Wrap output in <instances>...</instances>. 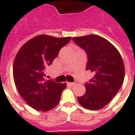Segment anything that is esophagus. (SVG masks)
Here are the masks:
<instances>
[{
  "mask_svg": "<svg viewBox=\"0 0 135 135\" xmlns=\"http://www.w3.org/2000/svg\"><path fill=\"white\" fill-rule=\"evenodd\" d=\"M68 85H71V86H73V85H75V83H67Z\"/></svg>",
  "mask_w": 135,
  "mask_h": 135,
  "instance_id": "34e87169",
  "label": "esophagus"
}]
</instances>
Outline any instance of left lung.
I'll use <instances>...</instances> for the list:
<instances>
[{"instance_id":"left-lung-1","label":"left lung","mask_w":135,"mask_h":135,"mask_svg":"<svg viewBox=\"0 0 135 135\" xmlns=\"http://www.w3.org/2000/svg\"><path fill=\"white\" fill-rule=\"evenodd\" d=\"M72 39L85 51L86 70L94 74L90 82L85 84V94L77 97V100L88 110L102 109L112 100L123 85L125 74L121 55L110 41L97 35Z\"/></svg>"}]
</instances>
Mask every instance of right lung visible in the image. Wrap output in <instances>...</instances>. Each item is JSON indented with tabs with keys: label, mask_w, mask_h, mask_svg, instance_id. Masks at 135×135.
I'll return each mask as SVG.
<instances>
[{
	"label": "right lung",
	"mask_w": 135,
	"mask_h": 135,
	"mask_svg": "<svg viewBox=\"0 0 135 135\" xmlns=\"http://www.w3.org/2000/svg\"><path fill=\"white\" fill-rule=\"evenodd\" d=\"M71 38L38 35L22 45L16 55L13 66L15 85L26 103L35 110L46 112L59 103L66 84L45 81L44 70Z\"/></svg>",
	"instance_id": "add662e5"
}]
</instances>
